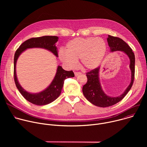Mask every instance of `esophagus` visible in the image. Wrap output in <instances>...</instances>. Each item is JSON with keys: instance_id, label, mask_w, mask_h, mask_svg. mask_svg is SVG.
I'll list each match as a JSON object with an SVG mask.
<instances>
[{"instance_id": "1", "label": "esophagus", "mask_w": 147, "mask_h": 147, "mask_svg": "<svg viewBox=\"0 0 147 147\" xmlns=\"http://www.w3.org/2000/svg\"><path fill=\"white\" fill-rule=\"evenodd\" d=\"M80 74H81V72H76V71L74 72V74H75L76 76H77L78 75H79Z\"/></svg>"}]
</instances>
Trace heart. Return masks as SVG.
<instances>
[{
    "label": "heart",
    "instance_id": "obj_1",
    "mask_svg": "<svg viewBox=\"0 0 147 147\" xmlns=\"http://www.w3.org/2000/svg\"><path fill=\"white\" fill-rule=\"evenodd\" d=\"M66 52L59 53L60 60L69 67H74L80 59L81 66L86 70L97 68L105 56L107 45L101 38H76L66 45Z\"/></svg>",
    "mask_w": 147,
    "mask_h": 147
}]
</instances>
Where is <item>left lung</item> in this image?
Masks as SVG:
<instances>
[{
    "label": "left lung",
    "instance_id": "obj_1",
    "mask_svg": "<svg viewBox=\"0 0 147 147\" xmlns=\"http://www.w3.org/2000/svg\"><path fill=\"white\" fill-rule=\"evenodd\" d=\"M107 40L111 52L121 51L129 57L130 60V67L131 70V81L129 87L122 95L118 97H111L105 94L101 88L99 80L100 67H98L86 73L87 82L82 87L83 94L91 103L102 108L112 106L124 98L133 84L135 74V56L131 48L123 39L118 37L108 35Z\"/></svg>",
    "mask_w": 147,
    "mask_h": 147
}]
</instances>
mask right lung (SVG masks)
Wrapping results in <instances>:
<instances>
[{
  "label": "right lung",
  "instance_id": "1",
  "mask_svg": "<svg viewBox=\"0 0 147 147\" xmlns=\"http://www.w3.org/2000/svg\"><path fill=\"white\" fill-rule=\"evenodd\" d=\"M58 40L56 36H44L30 38L21 45L16 51L14 58V79L16 86L23 97L30 102L36 105H45L56 100L60 95L65 80L70 77H74L72 70L66 71L61 66H58L56 76L51 85L44 91L38 94H31L26 91L20 86L17 81L16 65L19 55L24 50L32 48H41L48 49L57 56V48L55 43Z\"/></svg>",
  "mask_w": 147,
  "mask_h": 147
}]
</instances>
